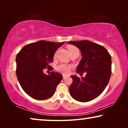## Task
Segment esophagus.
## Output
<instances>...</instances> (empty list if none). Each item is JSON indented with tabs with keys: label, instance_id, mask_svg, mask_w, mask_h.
<instances>
[{
	"label": "esophagus",
	"instance_id": "obj_1",
	"mask_svg": "<svg viewBox=\"0 0 128 128\" xmlns=\"http://www.w3.org/2000/svg\"><path fill=\"white\" fill-rule=\"evenodd\" d=\"M66 78H68V76H66V75H64V74L63 75V78H64V79H65Z\"/></svg>",
	"mask_w": 128,
	"mask_h": 128
}]
</instances>
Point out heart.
I'll list each match as a JSON object with an SVG mask.
<instances>
[{"label":"heart","mask_w":128,"mask_h":128,"mask_svg":"<svg viewBox=\"0 0 128 128\" xmlns=\"http://www.w3.org/2000/svg\"><path fill=\"white\" fill-rule=\"evenodd\" d=\"M68 50L70 54L72 52L76 51V50H78V48H76L74 46H69L68 47ZM73 66L72 65H69V64H59L58 66H57V70L59 72L64 73V74H68L70 72V70L72 69Z\"/></svg>","instance_id":"b5f03b06"}]
</instances>
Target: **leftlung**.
Masks as SVG:
<instances>
[{
  "instance_id": "1",
  "label": "left lung",
  "mask_w": 128,
  "mask_h": 128,
  "mask_svg": "<svg viewBox=\"0 0 128 128\" xmlns=\"http://www.w3.org/2000/svg\"><path fill=\"white\" fill-rule=\"evenodd\" d=\"M68 43L78 47L81 51L83 58L77 67V73H87L84 78L71 76L73 83L69 87L70 94L80 102L92 101L102 93L109 82L111 55L104 46L87 40Z\"/></svg>"
}]
</instances>
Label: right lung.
<instances>
[{
    "instance_id": "right-lung-1",
    "label": "right lung",
    "mask_w": 128,
    "mask_h": 128,
    "mask_svg": "<svg viewBox=\"0 0 128 128\" xmlns=\"http://www.w3.org/2000/svg\"><path fill=\"white\" fill-rule=\"evenodd\" d=\"M64 43L40 41L24 46L16 56V75L20 84L26 94L33 98L43 100L55 94L62 75L55 72L44 73L53 61L55 52Z\"/></svg>"
}]
</instances>
